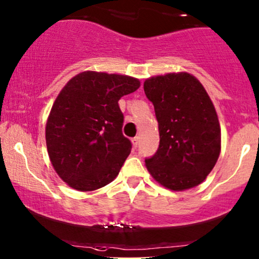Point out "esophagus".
Segmentation results:
<instances>
[{"instance_id":"obj_1","label":"esophagus","mask_w":259,"mask_h":259,"mask_svg":"<svg viewBox=\"0 0 259 259\" xmlns=\"http://www.w3.org/2000/svg\"><path fill=\"white\" fill-rule=\"evenodd\" d=\"M132 143H133V146H134L136 149V147L139 146V136H135V138H133Z\"/></svg>"}]
</instances>
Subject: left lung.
<instances>
[{
	"label": "left lung",
	"mask_w": 259,
	"mask_h": 259,
	"mask_svg": "<svg viewBox=\"0 0 259 259\" xmlns=\"http://www.w3.org/2000/svg\"><path fill=\"white\" fill-rule=\"evenodd\" d=\"M158 121L160 145L145 160L158 183L171 190L198 186L217 163L221 132L205 88L187 72L155 76L144 82Z\"/></svg>",
	"instance_id": "obj_1"
}]
</instances>
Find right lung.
Listing matches in <instances>:
<instances>
[{
    "mask_svg": "<svg viewBox=\"0 0 259 259\" xmlns=\"http://www.w3.org/2000/svg\"><path fill=\"white\" fill-rule=\"evenodd\" d=\"M139 87L130 76L84 71L59 93L45 139L54 169L71 188L96 190L118 176L132 151L118 101Z\"/></svg>",
    "mask_w": 259,
    "mask_h": 259,
    "instance_id": "1",
    "label": "right lung"
}]
</instances>
